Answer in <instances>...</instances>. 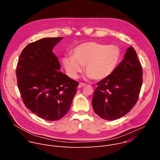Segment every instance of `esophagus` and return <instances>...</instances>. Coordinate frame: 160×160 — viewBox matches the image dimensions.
<instances>
[{
	"mask_svg": "<svg viewBox=\"0 0 160 160\" xmlns=\"http://www.w3.org/2000/svg\"><path fill=\"white\" fill-rule=\"evenodd\" d=\"M85 85V83H79L78 87V88H82V87H84Z\"/></svg>",
	"mask_w": 160,
	"mask_h": 160,
	"instance_id": "34e87169",
	"label": "esophagus"
}]
</instances>
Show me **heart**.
Returning <instances> with one entry per match:
<instances>
[{"instance_id":"1","label":"heart","mask_w":160,"mask_h":160,"mask_svg":"<svg viewBox=\"0 0 160 160\" xmlns=\"http://www.w3.org/2000/svg\"><path fill=\"white\" fill-rule=\"evenodd\" d=\"M120 58V50L116 45L89 42L78 45L72 55L64 56L62 64L67 75L72 78L78 77L84 65L87 78L100 80L112 73Z\"/></svg>"}]
</instances>
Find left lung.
Segmentation results:
<instances>
[{"mask_svg":"<svg viewBox=\"0 0 160 160\" xmlns=\"http://www.w3.org/2000/svg\"><path fill=\"white\" fill-rule=\"evenodd\" d=\"M142 80L141 64L130 46L112 73L97 83L92 101L95 112L107 120L125 116L138 101Z\"/></svg>","mask_w":160,"mask_h":160,"instance_id":"1","label":"left lung"}]
</instances>
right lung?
<instances>
[{
	"label": "right lung",
	"mask_w": 160,
	"mask_h": 160,
	"mask_svg": "<svg viewBox=\"0 0 160 160\" xmlns=\"http://www.w3.org/2000/svg\"><path fill=\"white\" fill-rule=\"evenodd\" d=\"M62 38H43L28 44L22 51L16 68L18 87L25 105L49 121L66 115L78 85L59 71L60 64L52 52Z\"/></svg>",
	"instance_id": "add662e5"
}]
</instances>
